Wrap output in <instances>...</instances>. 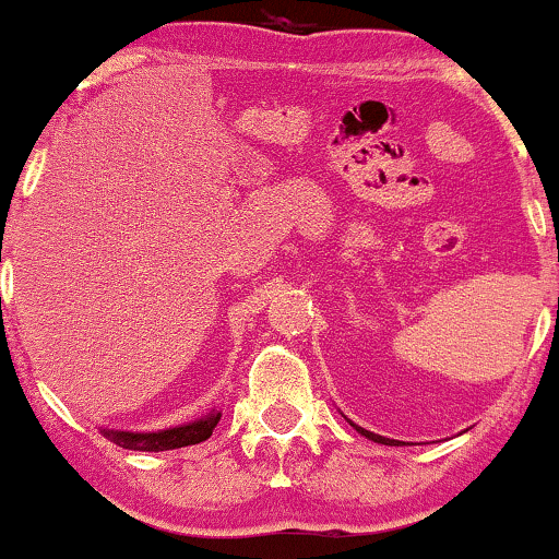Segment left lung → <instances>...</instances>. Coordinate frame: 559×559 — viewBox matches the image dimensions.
I'll list each match as a JSON object with an SVG mask.
<instances>
[{"mask_svg":"<svg viewBox=\"0 0 559 559\" xmlns=\"http://www.w3.org/2000/svg\"><path fill=\"white\" fill-rule=\"evenodd\" d=\"M348 423H350V419H348ZM350 427H354L356 432H361L364 438H369V440H373V442H381V445H400V442H396V440L381 438V435H377V432H369V430H364V427H358V425H354V423H350Z\"/></svg>","mask_w":559,"mask_h":559,"instance_id":"8db88e82","label":"left lung"}]
</instances>
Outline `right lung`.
<instances>
[{"label":"right lung","mask_w":559,"mask_h":559,"mask_svg":"<svg viewBox=\"0 0 559 559\" xmlns=\"http://www.w3.org/2000/svg\"><path fill=\"white\" fill-rule=\"evenodd\" d=\"M218 419H221V412L213 409L201 419H193V423H186L178 427H167V430L129 432V430H109V427H102V435L106 440L117 442L119 448L142 450V453H159V450L198 445V442L209 440L213 427L218 425Z\"/></svg>","instance_id":"right-lung-1"}]
</instances>
